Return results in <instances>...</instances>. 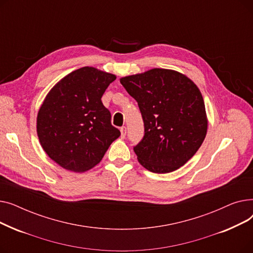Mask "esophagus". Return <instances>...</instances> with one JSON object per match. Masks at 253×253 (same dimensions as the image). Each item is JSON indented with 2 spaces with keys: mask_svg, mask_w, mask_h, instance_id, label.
Wrapping results in <instances>:
<instances>
[{
  "mask_svg": "<svg viewBox=\"0 0 253 253\" xmlns=\"http://www.w3.org/2000/svg\"><path fill=\"white\" fill-rule=\"evenodd\" d=\"M120 131H121V138H125L126 136V127H121V129H120Z\"/></svg>",
  "mask_w": 253,
  "mask_h": 253,
  "instance_id": "34e87169",
  "label": "esophagus"
}]
</instances>
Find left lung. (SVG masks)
I'll return each mask as SVG.
<instances>
[{"mask_svg": "<svg viewBox=\"0 0 253 253\" xmlns=\"http://www.w3.org/2000/svg\"><path fill=\"white\" fill-rule=\"evenodd\" d=\"M139 106L144 136L134 147L138 162L154 173H169L197 153L207 133L203 96L185 75L152 69L120 79Z\"/></svg>", "mask_w": 253, "mask_h": 253, "instance_id": "1", "label": "left lung"}]
</instances>
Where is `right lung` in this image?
I'll list each match as a JSON object with an SVG mask.
<instances>
[{
  "label": "right lung",
  "mask_w": 253,
  "mask_h": 253,
  "mask_svg": "<svg viewBox=\"0 0 253 253\" xmlns=\"http://www.w3.org/2000/svg\"><path fill=\"white\" fill-rule=\"evenodd\" d=\"M116 76L84 66L63 77L48 92L37 117L43 150L62 168L77 173L96 166L121 133L101 102Z\"/></svg>",
  "instance_id": "1"
}]
</instances>
